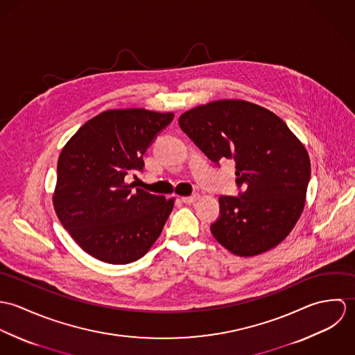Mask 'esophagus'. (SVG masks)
I'll use <instances>...</instances> for the list:
<instances>
[{
	"instance_id": "1",
	"label": "esophagus",
	"mask_w": 355,
	"mask_h": 355,
	"mask_svg": "<svg viewBox=\"0 0 355 355\" xmlns=\"http://www.w3.org/2000/svg\"><path fill=\"white\" fill-rule=\"evenodd\" d=\"M198 198H200V196H191V197H183V198H182V201L190 205V203L197 202V201H198Z\"/></svg>"
}]
</instances>
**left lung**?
I'll list each match as a JSON object with an SVG mask.
<instances>
[{"label":"left lung","instance_id":"obj_1","mask_svg":"<svg viewBox=\"0 0 355 355\" xmlns=\"http://www.w3.org/2000/svg\"><path fill=\"white\" fill-rule=\"evenodd\" d=\"M180 128L213 162L234 159L239 197H220L214 239L239 257L283 242L304 211L310 159L304 144L273 112L243 100L200 105L179 117Z\"/></svg>","mask_w":355,"mask_h":355}]
</instances>
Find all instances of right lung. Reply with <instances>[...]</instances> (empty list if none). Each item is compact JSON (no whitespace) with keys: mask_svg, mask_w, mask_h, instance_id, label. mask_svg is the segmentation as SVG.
<instances>
[{"mask_svg":"<svg viewBox=\"0 0 355 355\" xmlns=\"http://www.w3.org/2000/svg\"><path fill=\"white\" fill-rule=\"evenodd\" d=\"M173 116L142 107L105 110L62 148L53 206L62 227L92 257L130 263L158 239L175 198L142 189L132 193L124 178L142 171V155Z\"/></svg>","mask_w":355,"mask_h":355,"instance_id":"1","label":"right lung"}]
</instances>
